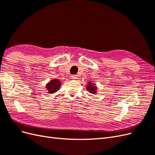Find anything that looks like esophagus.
Wrapping results in <instances>:
<instances>
[{
	"instance_id": "34e87169",
	"label": "esophagus",
	"mask_w": 155,
	"mask_h": 155,
	"mask_svg": "<svg viewBox=\"0 0 155 155\" xmlns=\"http://www.w3.org/2000/svg\"><path fill=\"white\" fill-rule=\"evenodd\" d=\"M71 78L72 79H78V76L77 75H72Z\"/></svg>"
}]
</instances>
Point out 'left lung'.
Returning <instances> with one entry per match:
<instances>
[{"instance_id": "1", "label": "left lung", "mask_w": 155, "mask_h": 155, "mask_svg": "<svg viewBox=\"0 0 155 155\" xmlns=\"http://www.w3.org/2000/svg\"><path fill=\"white\" fill-rule=\"evenodd\" d=\"M94 85L95 84H94L93 83H92L91 82H88V85L87 86V90L90 92V93L94 94L96 93V90H97V87H96Z\"/></svg>"}]
</instances>
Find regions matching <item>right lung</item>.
I'll list each match as a JSON object with an SVG mask.
<instances>
[{"mask_svg":"<svg viewBox=\"0 0 155 155\" xmlns=\"http://www.w3.org/2000/svg\"><path fill=\"white\" fill-rule=\"evenodd\" d=\"M61 85V84L60 81L58 79H52L48 83L46 84V88L48 90V94H54L58 91Z\"/></svg>","mask_w":155,"mask_h":155,"instance_id":"1","label":"right lung"}]
</instances>
